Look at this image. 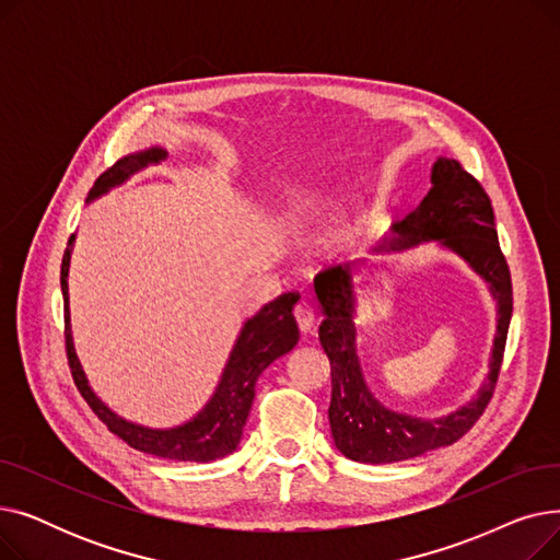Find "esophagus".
<instances>
[{
	"label": "esophagus",
	"mask_w": 560,
	"mask_h": 560,
	"mask_svg": "<svg viewBox=\"0 0 560 560\" xmlns=\"http://www.w3.org/2000/svg\"><path fill=\"white\" fill-rule=\"evenodd\" d=\"M295 322H298V327H300L302 334H311L313 331V327H315V313H313V308L306 302L295 306Z\"/></svg>",
	"instance_id": "34e87169"
}]
</instances>
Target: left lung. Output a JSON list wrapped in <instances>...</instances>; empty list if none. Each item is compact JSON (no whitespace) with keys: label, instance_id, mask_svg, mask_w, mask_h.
I'll return each instance as SVG.
<instances>
[{"label":"left lung","instance_id":"left-lung-1","mask_svg":"<svg viewBox=\"0 0 560 560\" xmlns=\"http://www.w3.org/2000/svg\"><path fill=\"white\" fill-rule=\"evenodd\" d=\"M424 243H438L458 254L490 288L497 302V334L488 376L475 397L443 418H416L381 404L365 384L357 349V285L354 272L368 260L338 265L315 277L322 306L319 342L331 361L329 422L336 447L357 463H397L431 450L454 445L486 410L513 315V285L506 258L499 249L490 197L458 161L440 156L431 167V190L406 218L393 224V235L374 254H395Z\"/></svg>","mask_w":560,"mask_h":560}]
</instances>
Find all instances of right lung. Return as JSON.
<instances>
[{"label": "right lung", "instance_id": "1", "mask_svg": "<svg viewBox=\"0 0 560 560\" xmlns=\"http://www.w3.org/2000/svg\"><path fill=\"white\" fill-rule=\"evenodd\" d=\"M167 152L163 147H150L136 154H129L108 167L95 186L88 192V201L106 195L110 188L122 186L129 176L144 170L147 165H156L163 161ZM74 247V235H70L68 249L61 262V290L66 304V349L68 363L72 370V378L81 393V397L95 410V416L113 431L117 438L138 452L170 458V460H195V463H211L215 458H224L238 447L247 416L254 401V386L262 370L275 363L279 357L298 345L300 329L292 306L300 302L298 292H283L275 302L265 304L256 315L247 317L245 325L233 342L229 361L222 370V376L215 386L211 399L203 404L197 416L188 422L170 429H152L136 422L125 420L110 410L88 384V376L81 368V361L74 349L72 325H70V292H68V275H70V258Z\"/></svg>", "mask_w": 560, "mask_h": 560}]
</instances>
